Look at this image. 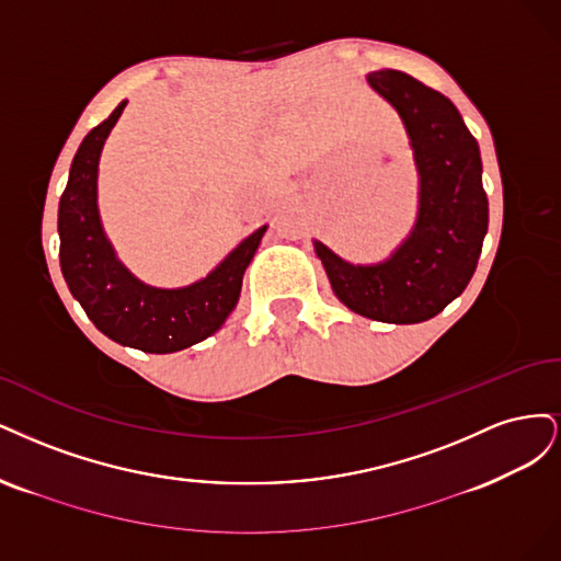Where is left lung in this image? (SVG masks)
Segmentation results:
<instances>
[{
    "instance_id": "8db88e82",
    "label": "left lung",
    "mask_w": 561,
    "mask_h": 561,
    "mask_svg": "<svg viewBox=\"0 0 561 561\" xmlns=\"http://www.w3.org/2000/svg\"><path fill=\"white\" fill-rule=\"evenodd\" d=\"M399 114L420 179L417 219L385 261L352 263L312 240L333 294L382 323H420L443 312L471 282L490 224L480 147L443 93L396 69L366 77Z\"/></svg>"
}]
</instances>
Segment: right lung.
I'll use <instances>...</instances> for the list:
<instances>
[{"mask_svg":"<svg viewBox=\"0 0 561 561\" xmlns=\"http://www.w3.org/2000/svg\"><path fill=\"white\" fill-rule=\"evenodd\" d=\"M125 104L128 100L83 137L71 160L58 207L60 270L71 296L98 331L123 347L172 354L197 345L224 327L240 300L244 270L267 226L251 232L207 277L188 286L160 288L137 279L118 261L98 207L100 156Z\"/></svg>","mask_w":561,"mask_h":561,"instance_id":"obj_1","label":"right lung"}]
</instances>
